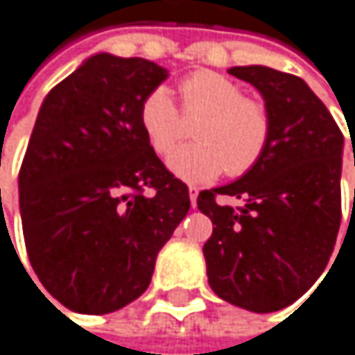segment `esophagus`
Instances as JSON below:
<instances>
[{
  "label": "esophagus",
  "instance_id": "obj_1",
  "mask_svg": "<svg viewBox=\"0 0 355 355\" xmlns=\"http://www.w3.org/2000/svg\"><path fill=\"white\" fill-rule=\"evenodd\" d=\"M189 200H191V206H196V202H198V189L196 187H189Z\"/></svg>",
  "mask_w": 355,
  "mask_h": 355
}]
</instances>
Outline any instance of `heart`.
<instances>
[{
	"label": "heart",
	"mask_w": 355,
	"mask_h": 355,
	"mask_svg": "<svg viewBox=\"0 0 355 355\" xmlns=\"http://www.w3.org/2000/svg\"><path fill=\"white\" fill-rule=\"evenodd\" d=\"M187 115H202L196 123V143L183 145L168 157L172 174L187 183H208L227 170L242 176L265 155L271 141V117L265 105L246 98L244 90L225 75L198 71L181 84ZM141 130L149 147L168 155L185 135L183 115L172 92L157 86L141 101Z\"/></svg>",
	"instance_id": "1"
}]
</instances>
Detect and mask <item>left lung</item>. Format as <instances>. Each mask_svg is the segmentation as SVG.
Listing matches in <instances>:
<instances>
[{
    "mask_svg": "<svg viewBox=\"0 0 355 355\" xmlns=\"http://www.w3.org/2000/svg\"><path fill=\"white\" fill-rule=\"evenodd\" d=\"M230 73L261 92L271 141L238 181L198 196V208L214 225L204 244L206 273L223 301L269 313L301 299L333 254L341 225L343 135L297 75L263 64Z\"/></svg>",
    "mask_w": 355,
    "mask_h": 355,
    "instance_id": "left-lung-1",
    "label": "left lung"
}]
</instances>
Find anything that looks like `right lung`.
Returning <instances> with one entry per match:
<instances>
[{"mask_svg": "<svg viewBox=\"0 0 355 355\" xmlns=\"http://www.w3.org/2000/svg\"><path fill=\"white\" fill-rule=\"evenodd\" d=\"M168 78L145 58L94 54L42 103L18 174L24 246L44 288L78 313L139 299L189 189L149 147L141 101Z\"/></svg>", "mask_w": 355, "mask_h": 355, "instance_id": "1", "label": "right lung"}]
</instances>
